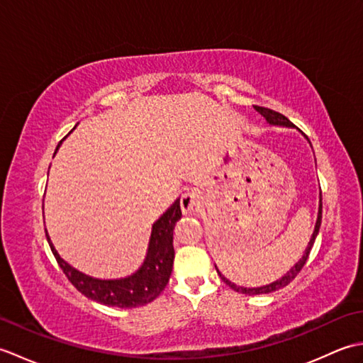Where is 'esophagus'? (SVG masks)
<instances>
[{"label": "esophagus", "mask_w": 363, "mask_h": 363, "mask_svg": "<svg viewBox=\"0 0 363 363\" xmlns=\"http://www.w3.org/2000/svg\"><path fill=\"white\" fill-rule=\"evenodd\" d=\"M199 206V195L196 191H186V194L181 195V211L184 215H190L196 211Z\"/></svg>", "instance_id": "obj_1"}]
</instances>
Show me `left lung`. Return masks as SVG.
I'll use <instances>...</instances> for the list:
<instances>
[{
  "label": "left lung",
  "instance_id": "obj_1",
  "mask_svg": "<svg viewBox=\"0 0 363 363\" xmlns=\"http://www.w3.org/2000/svg\"><path fill=\"white\" fill-rule=\"evenodd\" d=\"M256 111L262 115V117H264V118L267 120L268 125H272V126H282V128H295V126H293V123H291L287 117H284V115L279 113V112H274V111H272V109H267V107H260V106H256ZM321 211H323V204H321V191H320L318 217H317V223H315V229H313V234H312V237H311V242H309V245H307V248H306V251H304V254H303V257H301V259L296 262V264L293 265V267L289 269V272L285 273L282 277H279V279H276V281L272 282V284L262 285V287H240V285H235L234 282H230L229 279H226V277L218 272L217 265H215V268H217V273H218L220 277H221V281L226 282L233 290L245 293V295H265V293H273V291H276V290H279V289L285 287V285H289L293 279H295L296 274L301 272V268L304 267L307 257H309L311 250H312V246H313V242H315V238H317L320 226H321Z\"/></svg>",
  "mask_w": 363,
  "mask_h": 363
}]
</instances>
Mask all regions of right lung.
<instances>
[{
  "instance_id": "right-lung-1",
  "label": "right lung",
  "mask_w": 363,
  "mask_h": 363,
  "mask_svg": "<svg viewBox=\"0 0 363 363\" xmlns=\"http://www.w3.org/2000/svg\"><path fill=\"white\" fill-rule=\"evenodd\" d=\"M60 143L57 145L56 152ZM181 204L179 199H176L164 212V215H160V218L152 225L148 251H146V256L140 268L135 273L126 277H120V279H98V277L84 274L59 256L48 233H46V240H48L54 257H56L59 267L62 268V272L68 277V281L84 296L104 306L120 307V309H133V307L151 303L167 287L169 274L173 272L174 260L173 230L174 225L181 220Z\"/></svg>"
}]
</instances>
